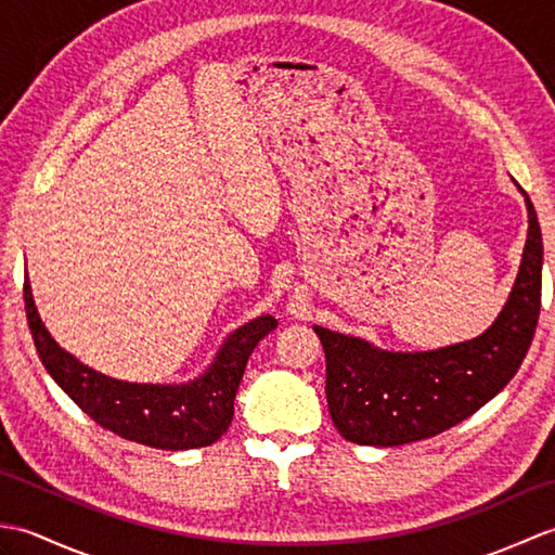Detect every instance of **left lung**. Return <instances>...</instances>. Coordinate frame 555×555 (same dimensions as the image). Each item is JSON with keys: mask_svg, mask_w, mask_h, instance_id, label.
I'll return each mask as SVG.
<instances>
[{"mask_svg": "<svg viewBox=\"0 0 555 555\" xmlns=\"http://www.w3.org/2000/svg\"><path fill=\"white\" fill-rule=\"evenodd\" d=\"M529 231L508 302L485 334L429 352L376 350L314 326L326 356V403L346 441L403 446L455 427L508 384L527 356L541 310L544 243L525 193Z\"/></svg>", "mask_w": 555, "mask_h": 555, "instance_id": "obj_1", "label": "left lung"}]
</instances>
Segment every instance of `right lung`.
<instances>
[{
  "label": "right lung",
  "mask_w": 555,
  "mask_h": 555,
  "mask_svg": "<svg viewBox=\"0 0 555 555\" xmlns=\"http://www.w3.org/2000/svg\"><path fill=\"white\" fill-rule=\"evenodd\" d=\"M23 300L35 350L62 391L102 429L164 451L203 448L221 439L233 420V400L247 358L276 326L274 317L262 314L235 328L211 367L193 384H128L86 367L56 346L35 310L28 276L23 281Z\"/></svg>",
  "instance_id": "add662e5"
}]
</instances>
